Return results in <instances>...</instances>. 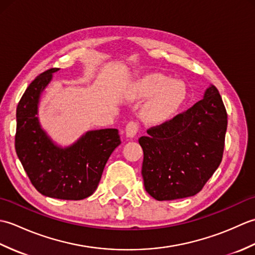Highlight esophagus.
<instances>
[{"label":"esophagus","instance_id":"obj_1","mask_svg":"<svg viewBox=\"0 0 255 255\" xmlns=\"http://www.w3.org/2000/svg\"><path fill=\"white\" fill-rule=\"evenodd\" d=\"M139 130V123L136 121H131L127 124L126 126V134L127 137H134Z\"/></svg>","mask_w":255,"mask_h":255}]
</instances>
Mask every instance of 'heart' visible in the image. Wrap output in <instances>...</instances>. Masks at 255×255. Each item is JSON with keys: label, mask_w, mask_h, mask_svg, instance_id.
Segmentation results:
<instances>
[{"label": "heart", "mask_w": 255, "mask_h": 255, "mask_svg": "<svg viewBox=\"0 0 255 255\" xmlns=\"http://www.w3.org/2000/svg\"><path fill=\"white\" fill-rule=\"evenodd\" d=\"M136 99L151 100L142 111V117L151 124L163 123L174 115L185 100L186 89L178 81H171L166 75L153 73L141 78L132 88Z\"/></svg>", "instance_id": "b5f03b06"}]
</instances>
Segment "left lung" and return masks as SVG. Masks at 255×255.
<instances>
[{
    "mask_svg": "<svg viewBox=\"0 0 255 255\" xmlns=\"http://www.w3.org/2000/svg\"><path fill=\"white\" fill-rule=\"evenodd\" d=\"M228 116L223 99L210 86L203 100L139 138L143 150L145 191L156 200L194 196L223 160Z\"/></svg>",
    "mask_w": 255,
    "mask_h": 255,
    "instance_id": "left-lung-1",
    "label": "left lung"
}]
</instances>
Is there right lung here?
<instances>
[{"mask_svg": "<svg viewBox=\"0 0 255 255\" xmlns=\"http://www.w3.org/2000/svg\"><path fill=\"white\" fill-rule=\"evenodd\" d=\"M51 68L32 81L16 110L15 150L38 192L48 197L80 200L91 196L101 181L106 162L121 144L117 129L86 132L73 145L61 149L51 142L38 123V100L52 73Z\"/></svg>", "mask_w": 255, "mask_h": 255, "instance_id": "1", "label": "right lung"}]
</instances>
